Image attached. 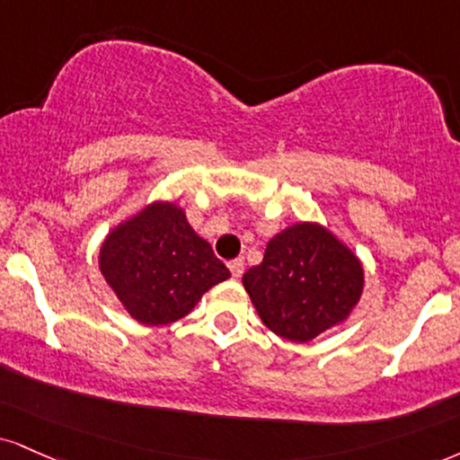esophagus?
<instances>
[{
  "label": "esophagus",
  "instance_id": "34e87169",
  "mask_svg": "<svg viewBox=\"0 0 460 460\" xmlns=\"http://www.w3.org/2000/svg\"><path fill=\"white\" fill-rule=\"evenodd\" d=\"M229 270L234 279H240V276L244 274V259H234V261H229Z\"/></svg>",
  "mask_w": 460,
  "mask_h": 460
}]
</instances>
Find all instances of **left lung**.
<instances>
[{
	"label": "left lung",
	"instance_id": "8db88e82",
	"mask_svg": "<svg viewBox=\"0 0 460 460\" xmlns=\"http://www.w3.org/2000/svg\"><path fill=\"white\" fill-rule=\"evenodd\" d=\"M274 334L308 342L349 317L364 289L359 259L317 223L287 226L242 279Z\"/></svg>",
	"mask_w": 460,
	"mask_h": 460
}]
</instances>
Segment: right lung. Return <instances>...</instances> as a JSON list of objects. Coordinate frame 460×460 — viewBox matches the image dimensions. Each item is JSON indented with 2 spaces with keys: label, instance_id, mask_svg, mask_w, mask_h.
I'll use <instances>...</instances> for the list:
<instances>
[{
  "label": "right lung",
  "instance_id": "1",
  "mask_svg": "<svg viewBox=\"0 0 460 460\" xmlns=\"http://www.w3.org/2000/svg\"><path fill=\"white\" fill-rule=\"evenodd\" d=\"M98 263L121 306L143 325L186 317L203 293L231 276L184 209L169 201L149 203L115 226Z\"/></svg>",
  "mask_w": 460,
  "mask_h": 460
}]
</instances>
